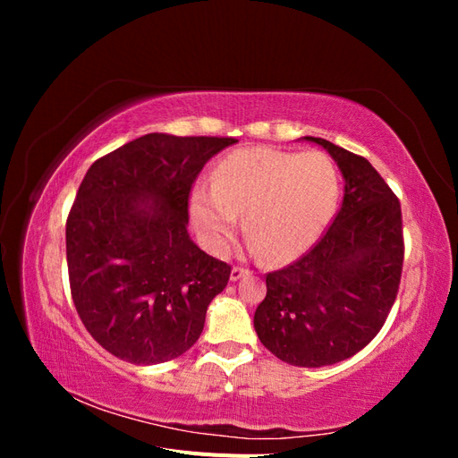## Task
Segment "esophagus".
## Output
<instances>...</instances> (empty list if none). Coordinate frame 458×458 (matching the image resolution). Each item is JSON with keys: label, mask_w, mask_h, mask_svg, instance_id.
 I'll return each instance as SVG.
<instances>
[{"label": "esophagus", "mask_w": 458, "mask_h": 458, "mask_svg": "<svg viewBox=\"0 0 458 458\" xmlns=\"http://www.w3.org/2000/svg\"><path fill=\"white\" fill-rule=\"evenodd\" d=\"M248 273H250V271L244 269V267H233V269H231V281L237 283V281L242 279V276H246Z\"/></svg>", "instance_id": "obj_1"}]
</instances>
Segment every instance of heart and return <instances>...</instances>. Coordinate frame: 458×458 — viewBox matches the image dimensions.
Listing matches in <instances>:
<instances>
[{
    "instance_id": "heart-1",
    "label": "heart",
    "mask_w": 458,
    "mask_h": 458,
    "mask_svg": "<svg viewBox=\"0 0 458 458\" xmlns=\"http://www.w3.org/2000/svg\"><path fill=\"white\" fill-rule=\"evenodd\" d=\"M336 199V170L323 152L294 155L273 147H246L216 165L210 187H195L189 210L210 252L225 250L242 214L252 250L284 263L318 239Z\"/></svg>"
}]
</instances>
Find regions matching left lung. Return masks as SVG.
I'll use <instances>...</instances> for the list:
<instances>
[{
	"mask_svg": "<svg viewBox=\"0 0 458 458\" xmlns=\"http://www.w3.org/2000/svg\"><path fill=\"white\" fill-rule=\"evenodd\" d=\"M344 177L332 225L293 266L267 275V296L254 313L259 342L294 367L344 361L378 335L403 269L401 206L363 157L321 137Z\"/></svg>",
	"mask_w": 458,
	"mask_h": 458,
	"instance_id": "left-lung-1",
	"label": "left lung"
}]
</instances>
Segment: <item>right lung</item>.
Segmentation results:
<instances>
[{
	"mask_svg": "<svg viewBox=\"0 0 458 458\" xmlns=\"http://www.w3.org/2000/svg\"><path fill=\"white\" fill-rule=\"evenodd\" d=\"M233 137L147 133L95 160L66 219L76 311L106 352L133 365L183 355L231 267L191 241L189 192Z\"/></svg>",
	"mask_w": 458,
	"mask_h": 458,
	"instance_id": "add662e5",
	"label": "right lung"
}]
</instances>
